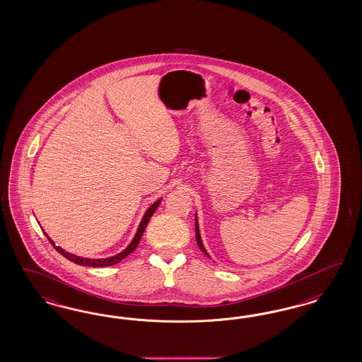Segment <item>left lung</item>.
Listing matches in <instances>:
<instances>
[{
  "instance_id": "1",
  "label": "left lung",
  "mask_w": 362,
  "mask_h": 362,
  "mask_svg": "<svg viewBox=\"0 0 362 362\" xmlns=\"http://www.w3.org/2000/svg\"><path fill=\"white\" fill-rule=\"evenodd\" d=\"M195 234H197V243H198V246H199V249L206 254V255H209L207 252H206V250L203 247V243H202V240H200V234H199V227H198V219H195Z\"/></svg>"
}]
</instances>
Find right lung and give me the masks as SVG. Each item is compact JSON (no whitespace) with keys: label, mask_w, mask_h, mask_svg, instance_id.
I'll return each mask as SVG.
<instances>
[{"label":"right lung","mask_w":362,"mask_h":362,"mask_svg":"<svg viewBox=\"0 0 362 362\" xmlns=\"http://www.w3.org/2000/svg\"><path fill=\"white\" fill-rule=\"evenodd\" d=\"M159 203H160V200H158V202H155L152 206H151L150 209H148V211L146 212V215H144V218H143V221H141V223L139 226V228H137L136 235L134 238V240L131 242V245L124 250V251H122L120 254H117V255H115V257H111V258H105V259H88V258H81V257H76L74 254H69V252H66L65 250L62 249V247H59V246H56L52 240L49 242L52 243V246L54 247V249L57 250L63 257H65L66 259H69L71 262L77 263V264H84V266H92V267H103V266H112V264H116V263L120 262V261H123L127 255H129L134 250L136 249L137 245H139V242H140V238L143 235V233H144V230H146V227L148 225V222H150L151 216L153 215V212L156 211V209H158V206H159Z\"/></svg>","instance_id":"obj_1"}]
</instances>
